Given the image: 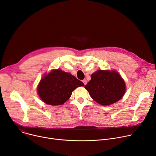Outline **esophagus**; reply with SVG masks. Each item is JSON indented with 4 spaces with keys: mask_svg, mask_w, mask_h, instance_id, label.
Here are the masks:
<instances>
[{
    "mask_svg": "<svg viewBox=\"0 0 156 156\" xmlns=\"http://www.w3.org/2000/svg\"><path fill=\"white\" fill-rule=\"evenodd\" d=\"M82 82H83V83H84V85H86V84H87V80H83Z\"/></svg>",
    "mask_w": 156,
    "mask_h": 156,
    "instance_id": "34e87169",
    "label": "esophagus"
}]
</instances>
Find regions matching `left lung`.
I'll list each match as a JSON object with an SVG mask.
<instances>
[{
	"label": "left lung",
	"mask_w": 156,
	"mask_h": 156,
	"mask_svg": "<svg viewBox=\"0 0 156 156\" xmlns=\"http://www.w3.org/2000/svg\"><path fill=\"white\" fill-rule=\"evenodd\" d=\"M85 86L91 98L102 105L114 104L121 99L126 91L125 82L115 71L99 70L91 75Z\"/></svg>",
	"instance_id": "1"
}]
</instances>
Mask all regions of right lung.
<instances>
[{
    "instance_id": "obj_1",
    "label": "right lung",
    "mask_w": 156,
    "mask_h": 156,
    "mask_svg": "<svg viewBox=\"0 0 156 156\" xmlns=\"http://www.w3.org/2000/svg\"><path fill=\"white\" fill-rule=\"evenodd\" d=\"M83 83L70 73L60 69L52 70L43 77L38 88V94L46 104L52 105L63 104L71 96L72 92Z\"/></svg>"
}]
</instances>
